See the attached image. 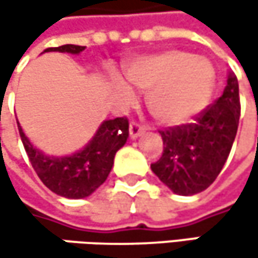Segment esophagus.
Returning <instances> with one entry per match:
<instances>
[{"mask_svg":"<svg viewBox=\"0 0 258 258\" xmlns=\"http://www.w3.org/2000/svg\"><path fill=\"white\" fill-rule=\"evenodd\" d=\"M143 133H145V127L142 124H139L137 121H131L130 122V136H131V139H137Z\"/></svg>","mask_w":258,"mask_h":258,"instance_id":"esophagus-1","label":"esophagus"}]
</instances>
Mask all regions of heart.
Returning <instances> with one entry per match:
<instances>
[{
    "instance_id": "heart-1",
    "label": "heart",
    "mask_w": 258,
    "mask_h": 258,
    "mask_svg": "<svg viewBox=\"0 0 258 258\" xmlns=\"http://www.w3.org/2000/svg\"><path fill=\"white\" fill-rule=\"evenodd\" d=\"M128 82L146 94V103L161 124H182L199 113L211 95L214 70L208 61L192 58L183 50H166L140 58L127 69ZM116 94L133 100V91L122 80L115 79Z\"/></svg>"
}]
</instances>
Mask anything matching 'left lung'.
Masks as SVG:
<instances>
[{
	"label": "left lung",
	"mask_w": 258,
	"mask_h": 258,
	"mask_svg": "<svg viewBox=\"0 0 258 258\" xmlns=\"http://www.w3.org/2000/svg\"><path fill=\"white\" fill-rule=\"evenodd\" d=\"M240 116L237 78L230 73L220 98L194 116L192 122L160 130L163 155L152 172L175 194L192 196L206 189L224 167Z\"/></svg>",
	"instance_id": "left-lung-1"
}]
</instances>
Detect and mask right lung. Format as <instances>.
Segmentation results:
<instances>
[{"mask_svg":"<svg viewBox=\"0 0 258 258\" xmlns=\"http://www.w3.org/2000/svg\"><path fill=\"white\" fill-rule=\"evenodd\" d=\"M85 46L64 44L44 52H67L78 55ZM19 134L32 169L41 182L55 194L67 199H83L92 194L107 179L113 158L128 137V119L115 118L104 121L92 140L70 157H49L35 149L18 122Z\"/></svg>","mask_w":258,"mask_h":258,"instance_id":"right-lung-1","label":"right lung"}]
</instances>
